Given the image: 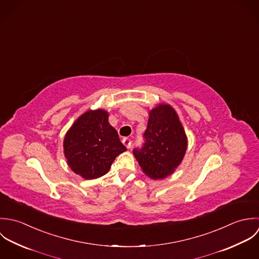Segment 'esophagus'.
Segmentation results:
<instances>
[{
  "mask_svg": "<svg viewBox=\"0 0 259 259\" xmlns=\"http://www.w3.org/2000/svg\"><path fill=\"white\" fill-rule=\"evenodd\" d=\"M122 142H123V144L126 146L127 149H130V148H131V140H130L129 138H124V139L122 140Z\"/></svg>",
  "mask_w": 259,
  "mask_h": 259,
  "instance_id": "34e87169",
  "label": "esophagus"
}]
</instances>
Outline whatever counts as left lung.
I'll return each instance as SVG.
<instances>
[{"mask_svg":"<svg viewBox=\"0 0 259 259\" xmlns=\"http://www.w3.org/2000/svg\"><path fill=\"white\" fill-rule=\"evenodd\" d=\"M143 147L133 150L143 172L152 179L171 175L182 162L187 137L176 111L168 104H159L149 112Z\"/></svg>","mask_w":259,"mask_h":259,"instance_id":"obj_1","label":"left lung"}]
</instances>
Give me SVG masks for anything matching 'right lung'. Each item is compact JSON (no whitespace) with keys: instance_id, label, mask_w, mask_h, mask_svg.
Wrapping results in <instances>:
<instances>
[{"instance_id":"add662e5","label":"right lung","mask_w":259,"mask_h":259,"mask_svg":"<svg viewBox=\"0 0 259 259\" xmlns=\"http://www.w3.org/2000/svg\"><path fill=\"white\" fill-rule=\"evenodd\" d=\"M103 109L89 110L71 126L64 138V154L73 172L85 179L105 175L115 158L126 151Z\"/></svg>"}]
</instances>
